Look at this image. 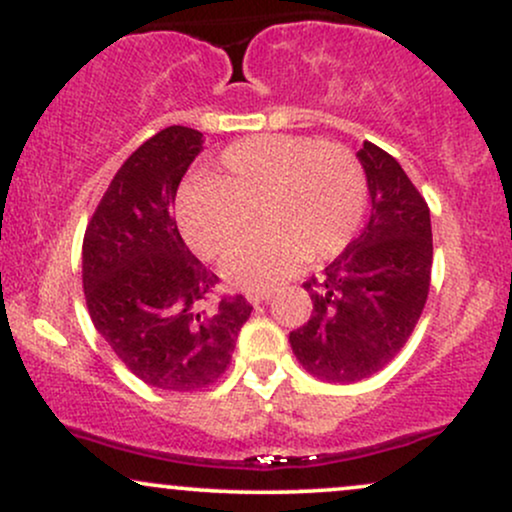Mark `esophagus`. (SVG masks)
<instances>
[{
  "mask_svg": "<svg viewBox=\"0 0 512 512\" xmlns=\"http://www.w3.org/2000/svg\"><path fill=\"white\" fill-rule=\"evenodd\" d=\"M269 298H272V291H248V301H250L252 305L267 303Z\"/></svg>",
  "mask_w": 512,
  "mask_h": 512,
  "instance_id": "34e87169",
  "label": "esophagus"
}]
</instances>
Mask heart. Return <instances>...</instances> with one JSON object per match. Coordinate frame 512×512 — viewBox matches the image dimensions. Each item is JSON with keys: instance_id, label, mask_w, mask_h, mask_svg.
Masks as SVG:
<instances>
[{"instance_id": "1", "label": "heart", "mask_w": 512, "mask_h": 512, "mask_svg": "<svg viewBox=\"0 0 512 512\" xmlns=\"http://www.w3.org/2000/svg\"><path fill=\"white\" fill-rule=\"evenodd\" d=\"M366 173L349 149L308 137H250L221 154L219 178L187 182L178 223L190 248L221 260L255 228L267 231L228 257L223 274L250 291L272 289L308 257H337L361 226Z\"/></svg>"}]
</instances>
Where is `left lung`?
I'll use <instances>...</instances> for the list:
<instances>
[{
    "label": "left lung",
    "instance_id": "left-lung-1",
    "mask_svg": "<svg viewBox=\"0 0 512 512\" xmlns=\"http://www.w3.org/2000/svg\"><path fill=\"white\" fill-rule=\"evenodd\" d=\"M370 221L320 276L305 281L313 315L291 332L301 366L327 383H358L395 358L431 289L433 236L426 199L380 146L363 142Z\"/></svg>",
    "mask_w": 512,
    "mask_h": 512
}]
</instances>
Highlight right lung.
I'll use <instances>...</instances> for the list:
<instances>
[{
    "instance_id": "obj_1",
    "label": "right lung",
    "mask_w": 512,
    "mask_h": 512,
    "mask_svg": "<svg viewBox=\"0 0 512 512\" xmlns=\"http://www.w3.org/2000/svg\"><path fill=\"white\" fill-rule=\"evenodd\" d=\"M202 132L166 127L122 163L84 233V296L115 356L158 390L195 392L231 366L245 296L211 301L219 276L180 238L173 204Z\"/></svg>"
}]
</instances>
